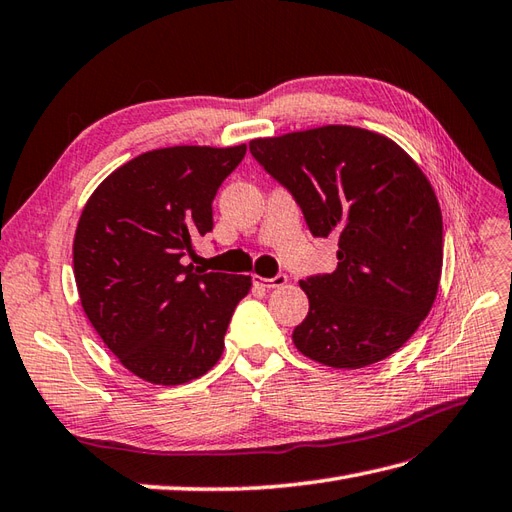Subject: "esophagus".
Listing matches in <instances>:
<instances>
[{
    "label": "esophagus",
    "mask_w": 512,
    "mask_h": 512,
    "mask_svg": "<svg viewBox=\"0 0 512 512\" xmlns=\"http://www.w3.org/2000/svg\"><path fill=\"white\" fill-rule=\"evenodd\" d=\"M253 283L261 285V288H268V290L281 288V285L288 283V275H283V272H279V275H275L272 279H264V277H259V275H253Z\"/></svg>",
    "instance_id": "34e87169"
}]
</instances>
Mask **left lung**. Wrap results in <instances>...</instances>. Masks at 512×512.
<instances>
[{"label": "left lung", "instance_id": "obj_1", "mask_svg": "<svg viewBox=\"0 0 512 512\" xmlns=\"http://www.w3.org/2000/svg\"><path fill=\"white\" fill-rule=\"evenodd\" d=\"M251 154L301 207L338 268L301 281L310 299L292 340L307 358L362 368L401 349L430 314L443 268V216L395 141L355 126L253 139Z\"/></svg>", "mask_w": 512, "mask_h": 512}]
</instances>
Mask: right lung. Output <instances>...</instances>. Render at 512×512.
<instances>
[{"label": "right lung", "mask_w": 512, "mask_h": 512, "mask_svg": "<svg viewBox=\"0 0 512 512\" xmlns=\"http://www.w3.org/2000/svg\"><path fill=\"white\" fill-rule=\"evenodd\" d=\"M246 146H174L117 168L87 200L74 237L82 310L130 373L176 386L220 360L251 277L194 270L213 198Z\"/></svg>", "instance_id": "obj_1"}]
</instances>
